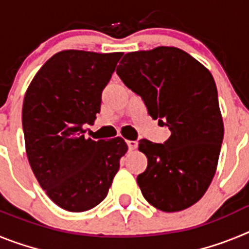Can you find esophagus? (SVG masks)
I'll list each match as a JSON object with an SVG mask.
<instances>
[{
  "label": "esophagus",
  "instance_id": "1",
  "mask_svg": "<svg viewBox=\"0 0 249 249\" xmlns=\"http://www.w3.org/2000/svg\"><path fill=\"white\" fill-rule=\"evenodd\" d=\"M137 144V141H127V146H128L129 149H136Z\"/></svg>",
  "mask_w": 249,
  "mask_h": 249
}]
</instances>
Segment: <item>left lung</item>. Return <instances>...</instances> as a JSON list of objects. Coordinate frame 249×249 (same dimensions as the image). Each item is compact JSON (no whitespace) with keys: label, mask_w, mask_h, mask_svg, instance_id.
<instances>
[{"label":"left lung","mask_w":249,"mask_h":249,"mask_svg":"<svg viewBox=\"0 0 249 249\" xmlns=\"http://www.w3.org/2000/svg\"><path fill=\"white\" fill-rule=\"evenodd\" d=\"M116 72L141 96L149 116L171 131L163 143L140 141L148 160L137 177L141 192L163 212L193 206L214 177L223 141L212 74L187 52L166 46L126 53Z\"/></svg>","instance_id":"obj_1"}]
</instances>
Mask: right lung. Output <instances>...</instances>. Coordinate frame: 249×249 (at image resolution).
<instances>
[{
  "label": "right lung",
  "instance_id": "add662e5",
  "mask_svg": "<svg viewBox=\"0 0 249 249\" xmlns=\"http://www.w3.org/2000/svg\"><path fill=\"white\" fill-rule=\"evenodd\" d=\"M122 54L58 52L26 92L22 126L28 162L48 197L70 212L89 211L106 198L128 148L121 137H85Z\"/></svg>",
  "mask_w": 249,
  "mask_h": 249
}]
</instances>
